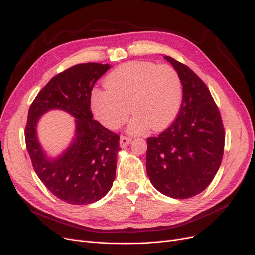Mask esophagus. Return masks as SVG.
<instances>
[{
    "mask_svg": "<svg viewBox=\"0 0 255 255\" xmlns=\"http://www.w3.org/2000/svg\"><path fill=\"white\" fill-rule=\"evenodd\" d=\"M131 143V138L126 137V136H121L120 138V146L121 148H126Z\"/></svg>",
    "mask_w": 255,
    "mask_h": 255,
    "instance_id": "esophagus-1",
    "label": "esophagus"
}]
</instances>
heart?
<instances>
[{"label":"heart","instance_id":"obj_1","mask_svg":"<svg viewBox=\"0 0 255 255\" xmlns=\"http://www.w3.org/2000/svg\"><path fill=\"white\" fill-rule=\"evenodd\" d=\"M105 90L91 95V109L99 122L116 130L130 116L131 134H143L150 128H166L176 119L182 101V84L169 65L132 61L112 71L104 79Z\"/></svg>","mask_w":255,"mask_h":255}]
</instances>
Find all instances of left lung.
<instances>
[{
    "mask_svg": "<svg viewBox=\"0 0 255 255\" xmlns=\"http://www.w3.org/2000/svg\"><path fill=\"white\" fill-rule=\"evenodd\" d=\"M178 72L183 100L177 119L156 137L146 139V173L162 194L185 199L210 185L223 157L224 128L206 84L186 65L164 56Z\"/></svg>",
    "mask_w": 255,
    "mask_h": 255,
    "instance_id": "left-lung-1",
    "label": "left lung"
}]
</instances>
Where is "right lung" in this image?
<instances>
[{
    "label": "right lung",
    "mask_w": 255,
    "mask_h": 255,
    "mask_svg": "<svg viewBox=\"0 0 255 255\" xmlns=\"http://www.w3.org/2000/svg\"><path fill=\"white\" fill-rule=\"evenodd\" d=\"M110 68L99 63L72 66L49 80L29 110L24 137L34 170L53 195L71 205L101 199L116 177L120 136L93 120L91 112L92 89ZM50 109H62L76 118L75 138L55 159L46 155L36 137L37 121Z\"/></svg>",
    "instance_id": "add662e5"
}]
</instances>
